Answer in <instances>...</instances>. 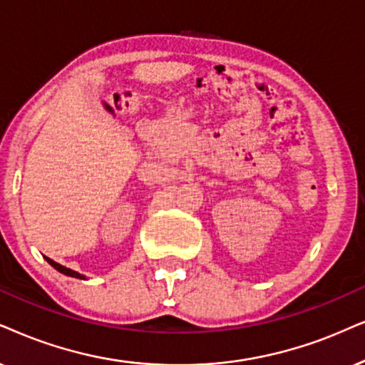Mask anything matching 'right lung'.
Instances as JSON below:
<instances>
[{"label": "right lung", "mask_w": 365, "mask_h": 365, "mask_svg": "<svg viewBox=\"0 0 365 365\" xmlns=\"http://www.w3.org/2000/svg\"><path fill=\"white\" fill-rule=\"evenodd\" d=\"M45 259H47L48 264H50V266H53L55 269L58 271V273H62V274H66V276H71V278H79V279H86V276H84V274L77 273V271L71 269V267H66V266L58 264V262H55L53 259H50V257H47V256H45Z\"/></svg>", "instance_id": "obj_1"}]
</instances>
